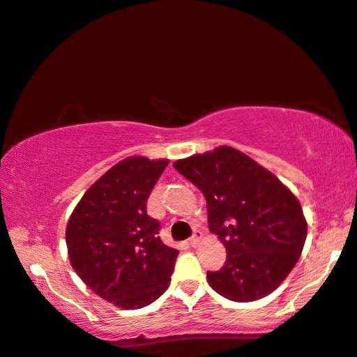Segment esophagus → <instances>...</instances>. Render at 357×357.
<instances>
[{
	"mask_svg": "<svg viewBox=\"0 0 357 357\" xmlns=\"http://www.w3.org/2000/svg\"><path fill=\"white\" fill-rule=\"evenodd\" d=\"M201 238H202V231L201 230H194V234H192V236L191 238H189V245L191 246H197L199 245V241H201Z\"/></svg>",
	"mask_w": 357,
	"mask_h": 357,
	"instance_id": "esophagus-1",
	"label": "esophagus"
}]
</instances>
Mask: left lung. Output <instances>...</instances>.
<instances>
[{"label": "left lung", "instance_id": "8db88e82", "mask_svg": "<svg viewBox=\"0 0 357 357\" xmlns=\"http://www.w3.org/2000/svg\"><path fill=\"white\" fill-rule=\"evenodd\" d=\"M201 189L208 228L227 248L220 271H207L213 291L253 302L281 284L298 261L307 222L297 197L273 173L231 146L173 165Z\"/></svg>", "mask_w": 357, "mask_h": 357}]
</instances>
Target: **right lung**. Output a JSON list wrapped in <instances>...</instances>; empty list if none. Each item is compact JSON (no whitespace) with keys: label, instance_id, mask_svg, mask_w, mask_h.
Here are the masks:
<instances>
[{"label":"right lung","instance_id":"right-lung-1","mask_svg":"<svg viewBox=\"0 0 357 357\" xmlns=\"http://www.w3.org/2000/svg\"><path fill=\"white\" fill-rule=\"evenodd\" d=\"M166 165L134 156L112 166L84 192L66 225L75 273L121 308L149 305L171 281L179 251L161 241L160 222L146 213Z\"/></svg>","mask_w":357,"mask_h":357}]
</instances>
